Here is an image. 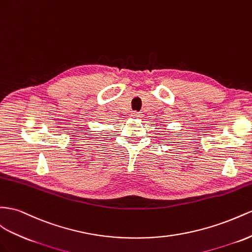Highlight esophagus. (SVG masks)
<instances>
[{"mask_svg":"<svg viewBox=\"0 0 252 252\" xmlns=\"http://www.w3.org/2000/svg\"><path fill=\"white\" fill-rule=\"evenodd\" d=\"M141 115H143V114L137 113V112H133V113H132V117H134V118H139V117H141Z\"/></svg>","mask_w":252,"mask_h":252,"instance_id":"1","label":"esophagus"}]
</instances>
